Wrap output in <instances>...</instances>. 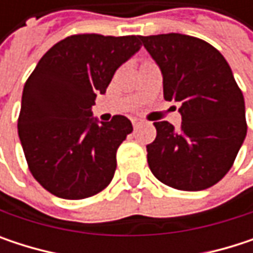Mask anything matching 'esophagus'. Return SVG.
<instances>
[{
	"label": "esophagus",
	"instance_id": "obj_1",
	"mask_svg": "<svg viewBox=\"0 0 253 253\" xmlns=\"http://www.w3.org/2000/svg\"><path fill=\"white\" fill-rule=\"evenodd\" d=\"M140 123H142V120H139V119H131V125H133V127H137Z\"/></svg>",
	"mask_w": 253,
	"mask_h": 253
}]
</instances>
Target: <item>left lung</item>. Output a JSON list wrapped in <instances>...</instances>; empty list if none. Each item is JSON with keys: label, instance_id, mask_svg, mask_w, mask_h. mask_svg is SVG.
Here are the masks:
<instances>
[{"label": "left lung", "instance_id": "left-lung-1", "mask_svg": "<svg viewBox=\"0 0 253 253\" xmlns=\"http://www.w3.org/2000/svg\"><path fill=\"white\" fill-rule=\"evenodd\" d=\"M163 73L166 101L180 102L181 127L157 122L146 145L148 164L161 183L196 192L218 183L246 137L245 99L231 69L208 42L181 33L140 36Z\"/></svg>", "mask_w": 253, "mask_h": 253}]
</instances>
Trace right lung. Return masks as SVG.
Masks as SVG:
<instances>
[{
    "mask_svg": "<svg viewBox=\"0 0 253 253\" xmlns=\"http://www.w3.org/2000/svg\"><path fill=\"white\" fill-rule=\"evenodd\" d=\"M140 36L72 35L57 42L26 80L17 122L32 176L63 199H84L113 180L125 116L98 123L92 105L116 70L140 49Z\"/></svg>",
    "mask_w": 253,
    "mask_h": 253,
    "instance_id": "1",
    "label": "right lung"
}]
</instances>
